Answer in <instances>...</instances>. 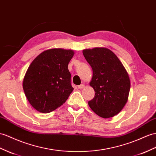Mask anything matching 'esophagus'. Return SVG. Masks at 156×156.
I'll use <instances>...</instances> for the list:
<instances>
[{"instance_id": "obj_1", "label": "esophagus", "mask_w": 156, "mask_h": 156, "mask_svg": "<svg viewBox=\"0 0 156 156\" xmlns=\"http://www.w3.org/2000/svg\"><path fill=\"white\" fill-rule=\"evenodd\" d=\"M83 87H84V84H81V85H79L78 86V89H83Z\"/></svg>"}]
</instances>
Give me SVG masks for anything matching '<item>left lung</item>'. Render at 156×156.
<instances>
[{
  "label": "left lung",
  "instance_id": "obj_1",
  "mask_svg": "<svg viewBox=\"0 0 156 156\" xmlns=\"http://www.w3.org/2000/svg\"><path fill=\"white\" fill-rule=\"evenodd\" d=\"M93 70L90 85L95 91L88 105L102 118L113 117L127 102L130 81L125 68L113 51L105 47L83 50Z\"/></svg>",
  "mask_w": 156,
  "mask_h": 156
}]
</instances>
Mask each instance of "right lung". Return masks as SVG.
<instances>
[{"label": "right lung", "instance_id": "add662e5", "mask_svg": "<svg viewBox=\"0 0 156 156\" xmlns=\"http://www.w3.org/2000/svg\"><path fill=\"white\" fill-rule=\"evenodd\" d=\"M73 50L51 49L39 54L30 64L23 80L26 96L35 109L47 113L61 106L74 88L68 65Z\"/></svg>", "mask_w": 156, "mask_h": 156}]
</instances>
